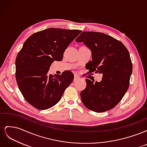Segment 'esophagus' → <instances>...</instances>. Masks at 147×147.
I'll list each match as a JSON object with an SVG mask.
<instances>
[{"instance_id": "esophagus-1", "label": "esophagus", "mask_w": 147, "mask_h": 147, "mask_svg": "<svg viewBox=\"0 0 147 147\" xmlns=\"http://www.w3.org/2000/svg\"><path fill=\"white\" fill-rule=\"evenodd\" d=\"M80 78V77L78 76L77 75H74V82L77 81V80H78Z\"/></svg>"}]
</instances>
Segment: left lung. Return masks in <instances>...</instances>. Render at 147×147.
<instances>
[{
    "label": "left lung",
    "instance_id": "obj_1",
    "mask_svg": "<svg viewBox=\"0 0 147 147\" xmlns=\"http://www.w3.org/2000/svg\"><path fill=\"white\" fill-rule=\"evenodd\" d=\"M91 51L88 63L90 72L102 74L100 82L86 79V87L81 91L83 104L95 112L115 107L122 99L129 85L132 64L127 49L117 39L104 33L83 32L76 38Z\"/></svg>",
    "mask_w": 147,
    "mask_h": 147
}]
</instances>
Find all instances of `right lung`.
<instances>
[{
	"mask_svg": "<svg viewBox=\"0 0 147 147\" xmlns=\"http://www.w3.org/2000/svg\"><path fill=\"white\" fill-rule=\"evenodd\" d=\"M81 32L49 28L34 33L23 44L15 61L16 79L25 99L35 108L46 110L55 105L73 82L71 72L55 76L48 72L53 62L63 60L65 50Z\"/></svg>",
	"mask_w": 147,
	"mask_h": 147,
	"instance_id": "obj_1",
	"label": "right lung"
}]
</instances>
